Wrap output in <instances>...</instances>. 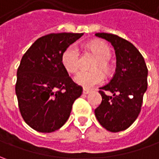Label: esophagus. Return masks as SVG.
I'll list each match as a JSON object with an SVG mask.
<instances>
[{
  "instance_id": "obj_1",
  "label": "esophagus",
  "mask_w": 159,
  "mask_h": 159,
  "mask_svg": "<svg viewBox=\"0 0 159 159\" xmlns=\"http://www.w3.org/2000/svg\"><path fill=\"white\" fill-rule=\"evenodd\" d=\"M89 93H90V91H89V89H83V94H84V95H88Z\"/></svg>"
}]
</instances>
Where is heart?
I'll list each match as a JSON object with an SVG mask.
<instances>
[{
  "label": "heart",
  "instance_id": "obj_1",
  "mask_svg": "<svg viewBox=\"0 0 159 159\" xmlns=\"http://www.w3.org/2000/svg\"><path fill=\"white\" fill-rule=\"evenodd\" d=\"M89 48L98 58L94 68L101 67L103 70H109L108 61L111 57V49L106 43L99 40L92 41L89 44ZM62 64L69 72L78 71L80 67V53L76 45H70L64 50L62 55ZM74 80L85 89H92L95 85L103 82L104 74L100 70H80L74 77Z\"/></svg>",
  "mask_w": 159,
  "mask_h": 159
}]
</instances>
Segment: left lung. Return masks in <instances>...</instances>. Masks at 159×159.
I'll list each match as a JSON object with an SVG mask.
<instances>
[{
  "label": "left lung",
  "instance_id": "obj_1",
  "mask_svg": "<svg viewBox=\"0 0 159 159\" xmlns=\"http://www.w3.org/2000/svg\"><path fill=\"white\" fill-rule=\"evenodd\" d=\"M95 36L111 43L117 60L113 78L100 88L102 100L95 110V117L108 131H123L135 121L141 111L148 86V69L142 54L128 40L106 33H98ZM105 91L113 95H106Z\"/></svg>",
  "mask_w": 159,
  "mask_h": 159
}]
</instances>
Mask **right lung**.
<instances>
[{
    "label": "right lung",
    "instance_id": "1",
    "mask_svg": "<svg viewBox=\"0 0 159 159\" xmlns=\"http://www.w3.org/2000/svg\"><path fill=\"white\" fill-rule=\"evenodd\" d=\"M83 34L42 36L28 48L16 72V95L22 117L33 129L51 133L64 125L82 88L62 64L64 51Z\"/></svg>",
    "mask_w": 159,
    "mask_h": 159
}]
</instances>
